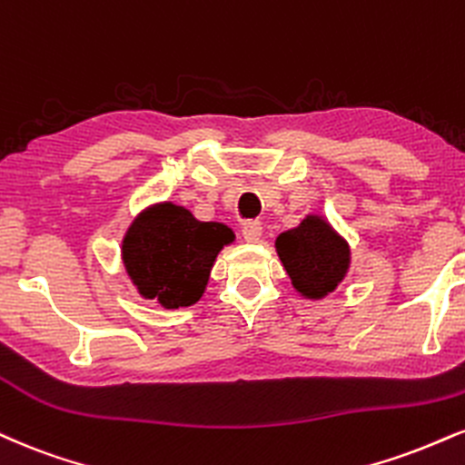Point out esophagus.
Wrapping results in <instances>:
<instances>
[{
    "mask_svg": "<svg viewBox=\"0 0 465 465\" xmlns=\"http://www.w3.org/2000/svg\"><path fill=\"white\" fill-rule=\"evenodd\" d=\"M242 236H244V240H247V242H257V240H260V236H262V223H257V221L244 223Z\"/></svg>",
    "mask_w": 465,
    "mask_h": 465,
    "instance_id": "1",
    "label": "esophagus"
}]
</instances>
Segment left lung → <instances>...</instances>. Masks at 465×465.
I'll return each instance as SVG.
<instances>
[{"mask_svg": "<svg viewBox=\"0 0 465 465\" xmlns=\"http://www.w3.org/2000/svg\"><path fill=\"white\" fill-rule=\"evenodd\" d=\"M275 247L292 286L307 299L333 292L351 264L346 240L321 216H307L299 227L279 233Z\"/></svg>", "mask_w": 465, "mask_h": 465, "instance_id": "8db88e82", "label": "left lung"}]
</instances>
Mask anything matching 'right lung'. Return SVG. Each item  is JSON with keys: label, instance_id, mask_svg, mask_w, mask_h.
<instances>
[{"label": "right lung", "instance_id": "1", "mask_svg": "<svg viewBox=\"0 0 465 465\" xmlns=\"http://www.w3.org/2000/svg\"><path fill=\"white\" fill-rule=\"evenodd\" d=\"M233 240L223 223L197 221L186 208L158 203L138 214L123 238V264L144 299L166 310L197 303L218 251Z\"/></svg>", "mask_w": 465, "mask_h": 465}]
</instances>
